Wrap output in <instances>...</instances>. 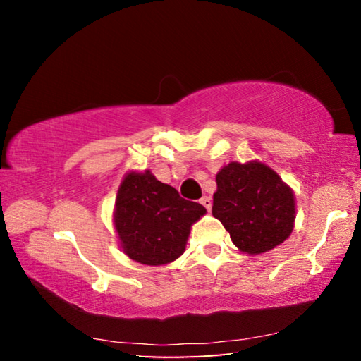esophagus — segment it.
I'll return each instance as SVG.
<instances>
[{"label": "esophagus", "instance_id": "1", "mask_svg": "<svg viewBox=\"0 0 361 361\" xmlns=\"http://www.w3.org/2000/svg\"><path fill=\"white\" fill-rule=\"evenodd\" d=\"M200 204H202L207 210H212V197H209V195H204L202 199H200Z\"/></svg>", "mask_w": 361, "mask_h": 361}]
</instances>
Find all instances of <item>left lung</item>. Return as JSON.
Returning <instances> with one entry per match:
<instances>
[{
    "label": "left lung",
    "instance_id": "8db88e82",
    "mask_svg": "<svg viewBox=\"0 0 361 361\" xmlns=\"http://www.w3.org/2000/svg\"><path fill=\"white\" fill-rule=\"evenodd\" d=\"M213 216L243 253L261 255L288 239L295 226V194L266 164L231 162L216 175Z\"/></svg>",
    "mask_w": 361,
    "mask_h": 361
}]
</instances>
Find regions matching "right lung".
Listing matches in <instances>:
<instances>
[{
	"label": "right lung",
	"instance_id": "add662e5",
	"mask_svg": "<svg viewBox=\"0 0 361 361\" xmlns=\"http://www.w3.org/2000/svg\"><path fill=\"white\" fill-rule=\"evenodd\" d=\"M205 212V207L180 197L175 188L156 180L149 170L127 173L114 210L122 252L146 266L169 264L185 252L191 226Z\"/></svg>",
	"mask_w": 361,
	"mask_h": 361
}]
</instances>
